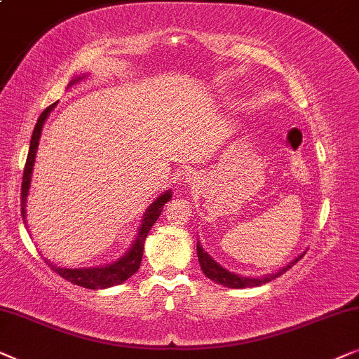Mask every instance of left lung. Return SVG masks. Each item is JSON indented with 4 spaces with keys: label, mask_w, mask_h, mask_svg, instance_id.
I'll list each match as a JSON object with an SVG mask.
<instances>
[{
    "label": "left lung",
    "mask_w": 359,
    "mask_h": 359,
    "mask_svg": "<svg viewBox=\"0 0 359 359\" xmlns=\"http://www.w3.org/2000/svg\"><path fill=\"white\" fill-rule=\"evenodd\" d=\"M197 255H198V262H200V267H202L203 274L207 276L208 279H212L213 283L222 284V285H224V287H231V289L257 287V285L271 283L272 279H276V277H279L280 274H284L285 271H289L290 267H292L295 262H297L300 257H302V256L297 257V259L290 262L289 266H285L284 269H280L279 272H276V274L262 276V277H243V276L233 274V272L223 269L222 266L217 264V262H215L212 257L208 256V252L203 251V248L200 246L198 243H197Z\"/></svg>",
    "instance_id": "left-lung-1"
}]
</instances>
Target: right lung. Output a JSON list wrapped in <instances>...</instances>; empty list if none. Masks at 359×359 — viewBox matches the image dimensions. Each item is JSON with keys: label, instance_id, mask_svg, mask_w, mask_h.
I'll return each instance as SVG.
<instances>
[{"label": "right lung", "instance_id": "1", "mask_svg": "<svg viewBox=\"0 0 359 359\" xmlns=\"http://www.w3.org/2000/svg\"><path fill=\"white\" fill-rule=\"evenodd\" d=\"M55 107V103H52L50 107H47L44 111L41 113L39 119H37L34 131H32L31 144H29V152H27L26 164H24V172H22V184H21V215L24 219V203H26V195L27 190H29V182H31V172H32V164H34L36 157V149L37 144H39V137L42 131V124L49 116L50 109ZM170 192L161 195L159 198L156 200L154 203L147 208L144 215V219H142L141 229L137 233V238L133 245L131 251L128 252L126 256L121 257V259L113 262V264H107L103 267H93V269H65V267H55L52 262H49V267L54 272H57L60 277L69 280L72 284L80 285V287L85 289H107L111 287V285L123 284L124 280H128L130 277L135 274V272L140 269L141 259H142V251H144V241L147 233L151 231L152 224L157 222L159 215L164 208V205L170 200Z\"/></svg>", "mask_w": 359, "mask_h": 359}]
</instances>
